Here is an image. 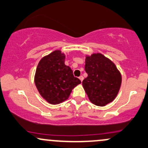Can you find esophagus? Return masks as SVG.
<instances>
[{"label": "esophagus", "instance_id": "obj_1", "mask_svg": "<svg viewBox=\"0 0 148 148\" xmlns=\"http://www.w3.org/2000/svg\"><path fill=\"white\" fill-rule=\"evenodd\" d=\"M79 78V79L81 80V82H82V81H83V80H84V76H80Z\"/></svg>", "mask_w": 148, "mask_h": 148}]
</instances>
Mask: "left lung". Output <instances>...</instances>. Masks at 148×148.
<instances>
[{
    "label": "left lung",
    "instance_id": "obj_1",
    "mask_svg": "<svg viewBox=\"0 0 148 148\" xmlns=\"http://www.w3.org/2000/svg\"><path fill=\"white\" fill-rule=\"evenodd\" d=\"M85 70L87 78L82 84L90 101L104 106L116 97L122 76L115 64L101 53H94L86 58Z\"/></svg>",
    "mask_w": 148,
    "mask_h": 148
}]
</instances>
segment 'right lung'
<instances>
[{"instance_id": "1", "label": "right lung", "mask_w": 148, "mask_h": 148, "mask_svg": "<svg viewBox=\"0 0 148 148\" xmlns=\"http://www.w3.org/2000/svg\"><path fill=\"white\" fill-rule=\"evenodd\" d=\"M64 58L60 51H54L41 59L35 72V83L39 92L51 104L68 99L73 88L81 83L64 64Z\"/></svg>"}]
</instances>
